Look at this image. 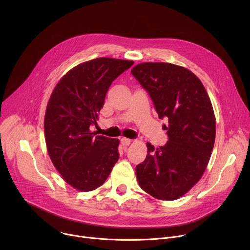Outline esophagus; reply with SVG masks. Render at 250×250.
<instances>
[{
  "label": "esophagus",
  "mask_w": 250,
  "mask_h": 250,
  "mask_svg": "<svg viewBox=\"0 0 250 250\" xmlns=\"http://www.w3.org/2000/svg\"><path fill=\"white\" fill-rule=\"evenodd\" d=\"M121 142H122V145H123V146H128V145H130L131 140H130L129 138H126V137H123V138L121 139Z\"/></svg>",
  "instance_id": "34e87169"
}]
</instances>
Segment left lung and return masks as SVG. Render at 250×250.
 Here are the masks:
<instances>
[{
  "instance_id": "left-lung-1",
  "label": "left lung",
  "mask_w": 250,
  "mask_h": 250,
  "mask_svg": "<svg viewBox=\"0 0 250 250\" xmlns=\"http://www.w3.org/2000/svg\"><path fill=\"white\" fill-rule=\"evenodd\" d=\"M131 74L150 96L158 118L168 120V141L147 142L146 160L135 168L140 188L159 200L186 194L208 163L216 138V119L208 95L190 70L164 62L140 63Z\"/></svg>"
}]
</instances>
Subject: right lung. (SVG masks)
<instances>
[{
  "instance_id": "obj_1",
  "label": "right lung",
  "mask_w": 250,
  "mask_h": 250,
  "mask_svg": "<svg viewBox=\"0 0 250 250\" xmlns=\"http://www.w3.org/2000/svg\"><path fill=\"white\" fill-rule=\"evenodd\" d=\"M133 61L100 57L71 69L49 99L44 134L49 157L63 179L80 191H92L109 177L119 160L118 138L98 135L99 113L113 81Z\"/></svg>"
}]
</instances>
